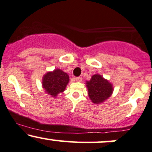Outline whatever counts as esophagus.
Here are the masks:
<instances>
[{"label":"esophagus","instance_id":"esophagus-1","mask_svg":"<svg viewBox=\"0 0 152 152\" xmlns=\"http://www.w3.org/2000/svg\"><path fill=\"white\" fill-rule=\"evenodd\" d=\"M82 80H83L82 77H75V80L77 82H81Z\"/></svg>","mask_w":152,"mask_h":152}]
</instances>
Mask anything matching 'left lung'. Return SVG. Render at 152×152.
<instances>
[{
	"mask_svg": "<svg viewBox=\"0 0 152 152\" xmlns=\"http://www.w3.org/2000/svg\"><path fill=\"white\" fill-rule=\"evenodd\" d=\"M89 97L92 102L101 103L111 96L113 91L112 84L99 75H94L87 82Z\"/></svg>",
	"mask_w": 152,
	"mask_h": 152,
	"instance_id": "left-lung-1",
	"label": "left lung"
}]
</instances>
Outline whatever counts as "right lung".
<instances>
[{"label":"right lung","instance_id":"right-lung-1","mask_svg":"<svg viewBox=\"0 0 152 152\" xmlns=\"http://www.w3.org/2000/svg\"><path fill=\"white\" fill-rule=\"evenodd\" d=\"M68 83V75L58 69L53 72H48L43 77L42 87L48 94L53 97H56L59 92L65 90Z\"/></svg>","mask_w":152,"mask_h":152}]
</instances>
